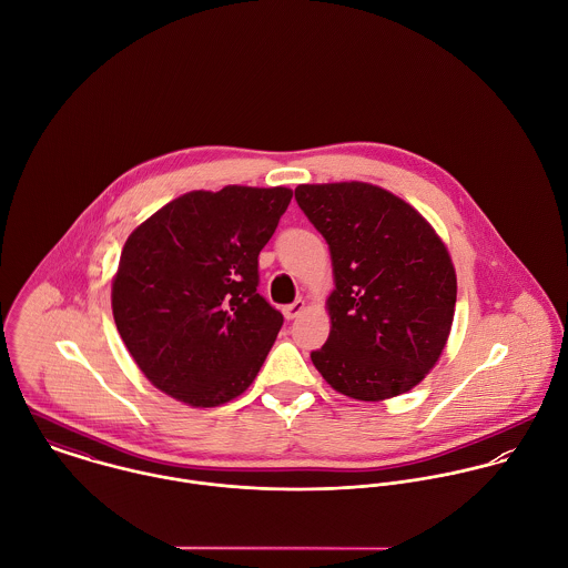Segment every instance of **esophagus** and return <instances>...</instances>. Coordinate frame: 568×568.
Wrapping results in <instances>:
<instances>
[{
    "label": "esophagus",
    "mask_w": 568,
    "mask_h": 568,
    "mask_svg": "<svg viewBox=\"0 0 568 568\" xmlns=\"http://www.w3.org/2000/svg\"><path fill=\"white\" fill-rule=\"evenodd\" d=\"M304 308H306V302H304V300H297V302H293V304L284 306V308H282V313H284V317L291 322V320L300 317V315L304 313Z\"/></svg>",
    "instance_id": "obj_1"
}]
</instances>
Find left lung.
Returning a JSON list of instances; mask_svg holds the SVG:
<instances>
[{"instance_id":"obj_1","label":"left lung","mask_w":568,"mask_h":568,"mask_svg":"<svg viewBox=\"0 0 568 568\" xmlns=\"http://www.w3.org/2000/svg\"><path fill=\"white\" fill-rule=\"evenodd\" d=\"M297 205L329 246V336L311 354L343 396L378 403L437 363L455 317L457 275L426 219L363 181L297 185Z\"/></svg>"}]
</instances>
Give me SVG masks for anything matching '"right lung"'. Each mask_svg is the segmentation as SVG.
<instances>
[{
  "instance_id": "obj_1",
  "label": "right lung",
  "mask_w": 568,
  "mask_h": 568,
  "mask_svg": "<svg viewBox=\"0 0 568 568\" xmlns=\"http://www.w3.org/2000/svg\"><path fill=\"white\" fill-rule=\"evenodd\" d=\"M291 199L288 187L194 190L129 236L111 286L113 320L163 394L225 405L257 376L284 324L257 293V255Z\"/></svg>"
}]
</instances>
